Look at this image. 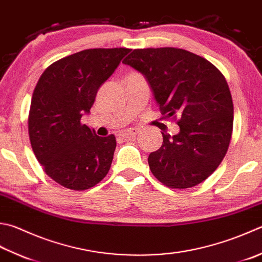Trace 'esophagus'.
<instances>
[{"mask_svg":"<svg viewBox=\"0 0 262 262\" xmlns=\"http://www.w3.org/2000/svg\"><path fill=\"white\" fill-rule=\"evenodd\" d=\"M139 132H140V130L137 129V127H130V129L126 131V136L135 137V136H137Z\"/></svg>","mask_w":262,"mask_h":262,"instance_id":"esophagus-1","label":"esophagus"}]
</instances>
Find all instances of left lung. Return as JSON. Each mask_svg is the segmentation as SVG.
<instances>
[{
	"label": "left lung",
	"mask_w": 262,
	"mask_h": 262,
	"mask_svg": "<svg viewBox=\"0 0 262 262\" xmlns=\"http://www.w3.org/2000/svg\"><path fill=\"white\" fill-rule=\"evenodd\" d=\"M123 63L145 76L165 117L179 116L178 135L162 133L148 156L151 173L170 188H190L216 170L228 150L234 106L225 76L184 49H136Z\"/></svg>",
	"instance_id": "obj_1"
}]
</instances>
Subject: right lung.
Here are the masks:
<instances>
[{"label":"right lung","instance_id":"add662e5","mask_svg":"<svg viewBox=\"0 0 262 262\" xmlns=\"http://www.w3.org/2000/svg\"><path fill=\"white\" fill-rule=\"evenodd\" d=\"M131 50L88 49L51 63L34 89L29 140L46 173L73 190L96 186L111 169L114 135L99 137L82 124L97 92Z\"/></svg>","mask_w":262,"mask_h":262}]
</instances>
